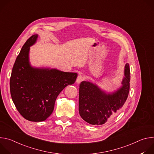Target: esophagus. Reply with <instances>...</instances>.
<instances>
[{
  "label": "esophagus",
  "mask_w": 154,
  "mask_h": 154,
  "mask_svg": "<svg viewBox=\"0 0 154 154\" xmlns=\"http://www.w3.org/2000/svg\"><path fill=\"white\" fill-rule=\"evenodd\" d=\"M84 79H85V78H84L82 75H79L77 77V79L76 82H77V83H80V82H82Z\"/></svg>",
  "instance_id": "obj_1"
}]
</instances>
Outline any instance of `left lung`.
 <instances>
[{
    "mask_svg": "<svg viewBox=\"0 0 154 154\" xmlns=\"http://www.w3.org/2000/svg\"><path fill=\"white\" fill-rule=\"evenodd\" d=\"M130 68L125 66L122 86L112 94H106L89 82H82L79 88V110L82 118L92 125H101L113 116L125 102L130 90Z\"/></svg>",
    "mask_w": 154,
    "mask_h": 154,
    "instance_id": "left-lung-1",
    "label": "left lung"
}]
</instances>
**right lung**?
<instances>
[{
  "label": "right lung",
  "mask_w": 154,
  "mask_h": 154,
  "mask_svg": "<svg viewBox=\"0 0 154 154\" xmlns=\"http://www.w3.org/2000/svg\"><path fill=\"white\" fill-rule=\"evenodd\" d=\"M38 35L30 37L17 55L10 80V93L19 113L26 119L40 122L53 112L58 94L66 86L75 83L77 73L57 69H35L29 62L30 46Z\"/></svg>",
  "instance_id": "1"
}]
</instances>
